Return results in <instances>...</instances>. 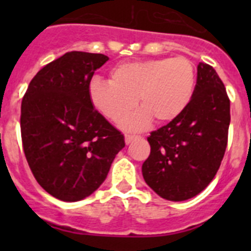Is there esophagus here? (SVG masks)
I'll return each mask as SVG.
<instances>
[{
  "label": "esophagus",
  "instance_id": "1",
  "mask_svg": "<svg viewBox=\"0 0 251 251\" xmlns=\"http://www.w3.org/2000/svg\"><path fill=\"white\" fill-rule=\"evenodd\" d=\"M136 138H138V137H136V136H126V143H127V145H129V143H132L133 141H134V139Z\"/></svg>",
  "mask_w": 251,
  "mask_h": 251
}]
</instances>
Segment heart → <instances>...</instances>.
Masks as SVG:
<instances>
[{
  "mask_svg": "<svg viewBox=\"0 0 251 251\" xmlns=\"http://www.w3.org/2000/svg\"><path fill=\"white\" fill-rule=\"evenodd\" d=\"M196 88V69L185 56L121 63L112 69L110 81L95 77L88 94L95 109L119 123L132 113L137 98L143 108L124 123L142 130L152 123L177 119L191 103Z\"/></svg>",
  "mask_w": 251,
  "mask_h": 251,
  "instance_id": "b5f03b06",
  "label": "heart"
}]
</instances>
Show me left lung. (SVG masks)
Returning a JSON list of instances; mask_svg holds the SVG:
<instances>
[{
	"instance_id": "8db88e82",
	"label": "left lung",
	"mask_w": 251,
	"mask_h": 251,
	"mask_svg": "<svg viewBox=\"0 0 251 251\" xmlns=\"http://www.w3.org/2000/svg\"><path fill=\"white\" fill-rule=\"evenodd\" d=\"M230 100L212 66L197 65L191 103L178 118L151 133L142 166L146 183L162 199L185 201L203 191L220 167L227 145Z\"/></svg>"
}]
</instances>
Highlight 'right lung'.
Wrapping results in <instances>:
<instances>
[{"label":"right lung","mask_w":251,"mask_h":251,"mask_svg":"<svg viewBox=\"0 0 251 251\" xmlns=\"http://www.w3.org/2000/svg\"><path fill=\"white\" fill-rule=\"evenodd\" d=\"M109 57L66 52L30 81L21 104L24 152L39 185L66 202L97 191L124 137L90 103L89 84Z\"/></svg>","instance_id":"add662e5"}]
</instances>
